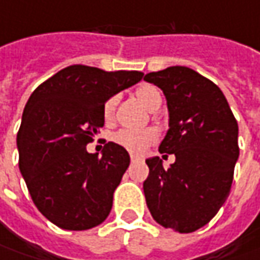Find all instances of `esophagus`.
Here are the masks:
<instances>
[{"instance_id":"esophagus-1","label":"esophagus","mask_w":260,"mask_h":260,"mask_svg":"<svg viewBox=\"0 0 260 260\" xmlns=\"http://www.w3.org/2000/svg\"><path fill=\"white\" fill-rule=\"evenodd\" d=\"M130 159H132V162H139V160H142V157H140V156H136V155H130Z\"/></svg>"}]
</instances>
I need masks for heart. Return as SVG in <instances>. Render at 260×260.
I'll list each match as a JSON object with an SVG mask.
<instances>
[{"label": "heart", "instance_id": "1", "mask_svg": "<svg viewBox=\"0 0 260 260\" xmlns=\"http://www.w3.org/2000/svg\"><path fill=\"white\" fill-rule=\"evenodd\" d=\"M137 100L145 105L147 110L155 111L162 104V94L155 85L145 84L136 89ZM118 104V96L113 95L104 103L103 107V115L107 123H111L114 120L115 108ZM157 130L153 127H147L143 130H130V128H121L113 136V142L115 145L125 149L130 153L140 155L143 153L149 146H152L157 140Z\"/></svg>", "mask_w": 260, "mask_h": 260}]
</instances>
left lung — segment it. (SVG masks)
I'll use <instances>...</instances> for the list:
<instances>
[{
  "instance_id": "obj_1",
  "label": "left lung",
  "mask_w": 260,
  "mask_h": 260,
  "mask_svg": "<svg viewBox=\"0 0 260 260\" xmlns=\"http://www.w3.org/2000/svg\"><path fill=\"white\" fill-rule=\"evenodd\" d=\"M166 96L169 130L160 153L175 155L168 169L147 159L146 204L156 223L192 233L214 217L230 194L239 157V125L221 89L186 66L145 75Z\"/></svg>"
}]
</instances>
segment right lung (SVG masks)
Returning <instances> with one entry per match:
<instances>
[{
  "mask_svg": "<svg viewBox=\"0 0 260 260\" xmlns=\"http://www.w3.org/2000/svg\"><path fill=\"white\" fill-rule=\"evenodd\" d=\"M142 78L139 71L72 65L30 95L17 135L18 166L37 210L57 227L88 230L110 214L130 156L113 142L101 156L86 145L104 125L105 101Z\"/></svg>",
  "mask_w": 260,
  "mask_h": 260,
  "instance_id": "1",
  "label": "right lung"
}]
</instances>
